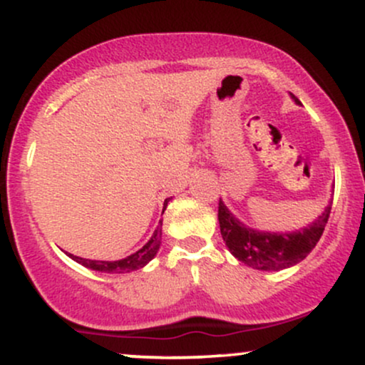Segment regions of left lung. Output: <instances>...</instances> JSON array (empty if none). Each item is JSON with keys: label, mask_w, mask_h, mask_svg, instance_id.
<instances>
[{"label": "left lung", "mask_w": 365, "mask_h": 365, "mask_svg": "<svg viewBox=\"0 0 365 365\" xmlns=\"http://www.w3.org/2000/svg\"><path fill=\"white\" fill-rule=\"evenodd\" d=\"M289 95L296 106L302 103L293 93ZM332 199L324 207L322 213L307 227L293 232H270L246 225L220 199V232H222L227 250L244 265L263 272H279L298 265L317 246L329 220Z\"/></svg>", "instance_id": "8db88e82"}]
</instances>
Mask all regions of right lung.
I'll list each match as a JSON object with an SVG mask.
<instances>
[{"label":"right lung","instance_id":"add662e5","mask_svg":"<svg viewBox=\"0 0 365 365\" xmlns=\"http://www.w3.org/2000/svg\"><path fill=\"white\" fill-rule=\"evenodd\" d=\"M168 202H170V199L164 201L163 213L164 210H166ZM161 227H163V220H159V225L154 230V234H152L149 241L143 244L138 251H135L133 255L126 256V258L123 259H115V262H102V259H88V258H81V256H74L71 253L67 256L74 259V262H78L79 265L90 268V270H95V272H103V274H128V272L140 270V268L145 267L150 259L155 258L159 247H161V235H163Z\"/></svg>","mask_w":365,"mask_h":365}]
</instances>
